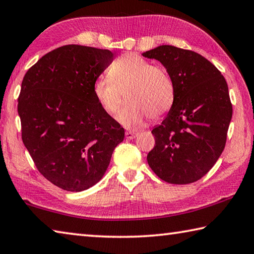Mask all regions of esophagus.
Returning a JSON list of instances; mask_svg holds the SVG:
<instances>
[{
	"label": "esophagus",
	"mask_w": 254,
	"mask_h": 254,
	"mask_svg": "<svg viewBox=\"0 0 254 254\" xmlns=\"http://www.w3.org/2000/svg\"><path fill=\"white\" fill-rule=\"evenodd\" d=\"M126 138L127 139H132V138H135V137L138 135V132H136V131H126Z\"/></svg>",
	"instance_id": "esophagus-1"
}]
</instances>
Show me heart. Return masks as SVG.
Wrapping results in <instances>:
<instances>
[{"mask_svg": "<svg viewBox=\"0 0 254 254\" xmlns=\"http://www.w3.org/2000/svg\"><path fill=\"white\" fill-rule=\"evenodd\" d=\"M98 104L110 116L117 113L125 96L128 102L117 119L126 127H136L150 119L163 117L175 99V84L168 71L154 65L135 53H127L108 69V77H98L92 84Z\"/></svg>", "mask_w": 254, "mask_h": 254, "instance_id": "obj_1", "label": "heart"}]
</instances>
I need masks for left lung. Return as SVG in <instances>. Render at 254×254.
<instances>
[{
  "label": "left lung",
  "mask_w": 254,
  "mask_h": 254,
  "mask_svg": "<svg viewBox=\"0 0 254 254\" xmlns=\"http://www.w3.org/2000/svg\"><path fill=\"white\" fill-rule=\"evenodd\" d=\"M143 56L165 66L175 84V99L165 119L152 130L149 167L171 184L198 181L225 147L232 104L225 79L198 53L159 46Z\"/></svg>",
  "instance_id": "obj_1"
}]
</instances>
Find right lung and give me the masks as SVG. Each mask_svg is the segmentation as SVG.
<instances>
[{"label":"right lung","mask_w":254,"mask_h":254,"mask_svg":"<svg viewBox=\"0 0 254 254\" xmlns=\"http://www.w3.org/2000/svg\"><path fill=\"white\" fill-rule=\"evenodd\" d=\"M113 60L109 50L68 44L44 55L22 81V140L38 171L64 190L81 192L98 183L124 140V128L92 93Z\"/></svg>","instance_id":"right-lung-1"}]
</instances>
